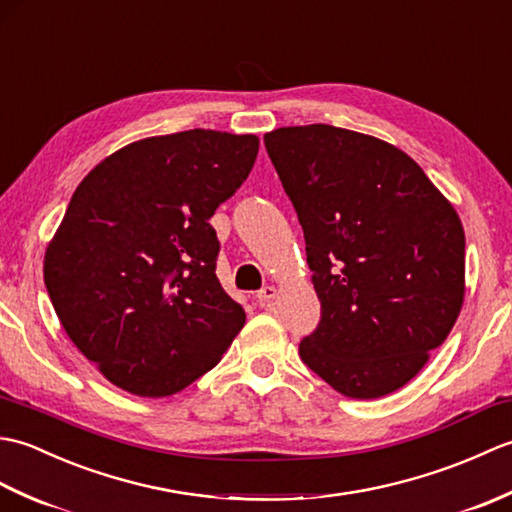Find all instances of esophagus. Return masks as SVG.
Returning <instances> with one entry per match:
<instances>
[{
  "mask_svg": "<svg viewBox=\"0 0 512 512\" xmlns=\"http://www.w3.org/2000/svg\"><path fill=\"white\" fill-rule=\"evenodd\" d=\"M275 297H277V288H275V286H264L262 290L257 292L259 306H266V303H270Z\"/></svg>",
  "mask_w": 512,
  "mask_h": 512,
  "instance_id": "34e87169",
  "label": "esophagus"
}]
</instances>
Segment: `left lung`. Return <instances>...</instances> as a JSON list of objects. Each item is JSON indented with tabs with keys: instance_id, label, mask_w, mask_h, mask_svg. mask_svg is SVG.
I'll list each match as a JSON object with an SVG mask.
<instances>
[{
	"instance_id": "obj_1",
	"label": "left lung",
	"mask_w": 512,
	"mask_h": 512,
	"mask_svg": "<svg viewBox=\"0 0 512 512\" xmlns=\"http://www.w3.org/2000/svg\"><path fill=\"white\" fill-rule=\"evenodd\" d=\"M268 156L299 215L319 328L299 354L339 394L405 387L464 303V228L418 162L332 125L279 127Z\"/></svg>"
}]
</instances>
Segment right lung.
I'll return each instance as SVG.
<instances>
[{"label": "right lung", "mask_w": 512, "mask_h": 512, "mask_svg": "<svg viewBox=\"0 0 512 512\" xmlns=\"http://www.w3.org/2000/svg\"><path fill=\"white\" fill-rule=\"evenodd\" d=\"M259 138L151 136L76 187L43 257L70 341L129 394L165 398L220 363L246 314L215 277V209L242 187Z\"/></svg>", "instance_id": "add662e5"}]
</instances>
